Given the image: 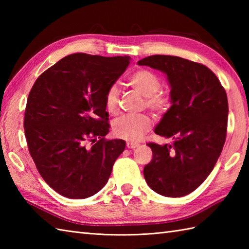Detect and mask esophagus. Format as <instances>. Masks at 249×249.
<instances>
[{
    "label": "esophagus",
    "mask_w": 249,
    "mask_h": 249,
    "mask_svg": "<svg viewBox=\"0 0 249 249\" xmlns=\"http://www.w3.org/2000/svg\"><path fill=\"white\" fill-rule=\"evenodd\" d=\"M138 145L139 144L135 143V142H127V143H126V146H127L128 149H135V147H137Z\"/></svg>",
    "instance_id": "esophagus-1"
}]
</instances>
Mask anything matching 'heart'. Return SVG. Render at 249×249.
Listing matches in <instances>:
<instances>
[{
  "label": "heart",
  "instance_id": "obj_1",
  "mask_svg": "<svg viewBox=\"0 0 249 249\" xmlns=\"http://www.w3.org/2000/svg\"><path fill=\"white\" fill-rule=\"evenodd\" d=\"M128 86L144 97L143 107L157 114L166 113L171 106V97L160 89L161 81L155 72L147 70H137L127 77ZM105 108L110 114L119 110L120 93L116 86H110L105 93ZM152 118L146 113L124 115L116 119L112 124L113 135L118 138L136 141L146 133L152 126Z\"/></svg>",
  "mask_w": 249,
  "mask_h": 249
}]
</instances>
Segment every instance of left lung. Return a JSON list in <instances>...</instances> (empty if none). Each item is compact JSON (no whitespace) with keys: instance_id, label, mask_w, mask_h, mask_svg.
Listing matches in <instances>:
<instances>
[{"instance_id":"left-lung-1","label":"left lung","mask_w":249,"mask_h":249,"mask_svg":"<svg viewBox=\"0 0 249 249\" xmlns=\"http://www.w3.org/2000/svg\"><path fill=\"white\" fill-rule=\"evenodd\" d=\"M167 75L172 106L155 134L172 139L149 142L152 160L143 169L147 185L165 197H183L212 172L226 141L228 99L215 73L201 63L179 56L151 55L138 62Z\"/></svg>"}]
</instances>
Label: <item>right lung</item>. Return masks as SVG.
Instances as JSON below:
<instances>
[{
  "label": "right lung",
  "mask_w": 249,
  "mask_h": 249,
  "mask_svg": "<svg viewBox=\"0 0 249 249\" xmlns=\"http://www.w3.org/2000/svg\"><path fill=\"white\" fill-rule=\"evenodd\" d=\"M129 64V56L73 53L36 79L24 112L29 152L39 174L71 199L95 195L108 182L125 141L107 140L104 97Z\"/></svg>",
  "instance_id": "1"
}]
</instances>
